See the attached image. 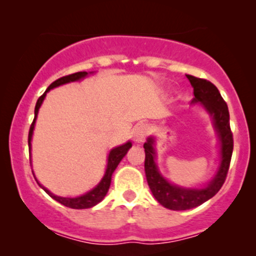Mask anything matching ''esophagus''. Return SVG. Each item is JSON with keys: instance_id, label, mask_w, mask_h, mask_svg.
Masks as SVG:
<instances>
[{"instance_id": "esophagus-1", "label": "esophagus", "mask_w": 256, "mask_h": 256, "mask_svg": "<svg viewBox=\"0 0 256 256\" xmlns=\"http://www.w3.org/2000/svg\"><path fill=\"white\" fill-rule=\"evenodd\" d=\"M149 132V128L146 124H138L134 130V138L137 143L144 142L146 134Z\"/></svg>"}]
</instances>
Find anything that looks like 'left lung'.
<instances>
[{
  "instance_id": "1",
  "label": "left lung",
  "mask_w": 256,
  "mask_h": 256,
  "mask_svg": "<svg viewBox=\"0 0 256 256\" xmlns=\"http://www.w3.org/2000/svg\"><path fill=\"white\" fill-rule=\"evenodd\" d=\"M194 88V104L201 102L208 113L212 116L214 126L218 131L222 143V164L216 176L204 189H185L166 180L158 171L155 165L154 138L149 137L144 143L146 177L152 195L160 204L172 210H185L198 207L204 202L212 198L222 189L228 167H230L232 150H234V136L230 128V114L224 98L220 95L218 88L207 79L186 74Z\"/></svg>"
}]
</instances>
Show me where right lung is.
<instances>
[{"instance_id": "right-lung-1", "label": "right lung", "mask_w": 256, "mask_h": 256, "mask_svg": "<svg viewBox=\"0 0 256 256\" xmlns=\"http://www.w3.org/2000/svg\"><path fill=\"white\" fill-rule=\"evenodd\" d=\"M86 74H88L86 72H77V73H73V74H68V76H64V77L58 78L55 82H52L50 85H49V88L46 90V92H44L42 96H40V98L37 100L36 107H34V119L30 126V131H28V152H31V138H32V132H34V122H36L37 114H38V110H40V104H42V102H43L44 98H46V92H48L50 89H52V88L58 86V85L70 83V82L79 80V79L84 78ZM131 146H132L131 142H128V143H125V144L112 149L110 152V156H108L107 170H106L104 177L102 178V180L100 182V184L98 185V186L94 188L91 192H86L83 196H79V198H60V196L52 195L49 190H46V188H43L40 183L38 184H40V186L42 188L44 192L48 194L50 198L56 200L58 202H60L61 204L66 206V207L74 208V210H84V208L94 207V206L98 204V202H101L102 200H104L106 194H107L108 189H110V179H112V174H113L114 170L116 168V166L119 165V162L122 161V158L125 156L126 152H128V150L131 148Z\"/></svg>"}]
</instances>
